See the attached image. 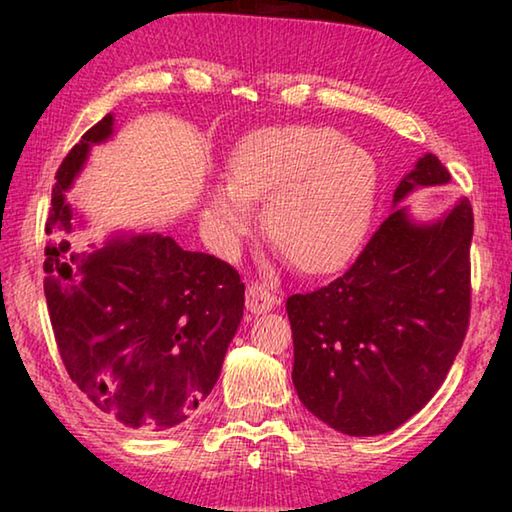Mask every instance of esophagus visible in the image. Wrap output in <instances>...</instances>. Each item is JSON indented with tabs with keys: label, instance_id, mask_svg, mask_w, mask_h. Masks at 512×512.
<instances>
[{
	"label": "esophagus",
	"instance_id": "1",
	"mask_svg": "<svg viewBox=\"0 0 512 512\" xmlns=\"http://www.w3.org/2000/svg\"><path fill=\"white\" fill-rule=\"evenodd\" d=\"M275 305V293L273 289L262 287V284H253L246 291V307L257 316H264L266 311H271Z\"/></svg>",
	"mask_w": 512,
	"mask_h": 512
}]
</instances>
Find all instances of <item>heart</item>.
Segmentation results:
<instances>
[{
    "label": "heart",
    "mask_w": 512,
    "mask_h": 512,
    "mask_svg": "<svg viewBox=\"0 0 512 512\" xmlns=\"http://www.w3.org/2000/svg\"><path fill=\"white\" fill-rule=\"evenodd\" d=\"M359 194L345 183L305 185L284 194L277 239L289 253H305L329 230L352 232L359 221Z\"/></svg>",
    "instance_id": "obj_1"
}]
</instances>
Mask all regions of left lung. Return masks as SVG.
<instances>
[{
    "label": "left lung",
    "instance_id": "8db88e82",
    "mask_svg": "<svg viewBox=\"0 0 512 512\" xmlns=\"http://www.w3.org/2000/svg\"><path fill=\"white\" fill-rule=\"evenodd\" d=\"M115 135L106 115L56 171L47 216L45 298L69 377L128 427L169 429L219 379L244 316V282L214 255L183 250L167 232H112L79 246L83 214L69 189L90 151Z\"/></svg>",
    "mask_w": 512,
    "mask_h": 512
}]
</instances>
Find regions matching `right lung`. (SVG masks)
<instances>
[{
    "label": "right lung",
    "mask_w": 512,
    "mask_h": 512,
    "mask_svg": "<svg viewBox=\"0 0 512 512\" xmlns=\"http://www.w3.org/2000/svg\"><path fill=\"white\" fill-rule=\"evenodd\" d=\"M422 158L393 194V210L348 271L287 300L293 386L300 402L348 436H379L413 418L443 384L470 323L472 210L415 225L402 201L445 185Z\"/></svg>",
    "instance_id": "1"
}]
</instances>
